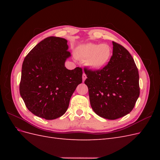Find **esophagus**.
I'll return each mask as SVG.
<instances>
[{"label": "esophagus", "mask_w": 160, "mask_h": 160, "mask_svg": "<svg viewBox=\"0 0 160 160\" xmlns=\"http://www.w3.org/2000/svg\"><path fill=\"white\" fill-rule=\"evenodd\" d=\"M82 78H83V81H84L86 79V78H87V76H86V75H85V72H83V76H82Z\"/></svg>", "instance_id": "obj_1"}]
</instances>
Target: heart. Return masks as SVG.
Returning a JSON list of instances; mask_svg holds the SVG:
<instances>
[{"label": "heart", "mask_w": 160, "mask_h": 160, "mask_svg": "<svg viewBox=\"0 0 160 160\" xmlns=\"http://www.w3.org/2000/svg\"><path fill=\"white\" fill-rule=\"evenodd\" d=\"M77 56L87 59V65L93 69H100L107 65L113 55V49L107 43H88L80 47L77 51Z\"/></svg>", "instance_id": "heart-1"}]
</instances>
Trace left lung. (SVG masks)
<instances>
[{
    "label": "left lung",
    "instance_id": "left-lung-1",
    "mask_svg": "<svg viewBox=\"0 0 160 160\" xmlns=\"http://www.w3.org/2000/svg\"><path fill=\"white\" fill-rule=\"evenodd\" d=\"M113 55L103 69L85 67V83L88 87L90 104L101 118L117 119L129 113L139 98V72L132 56L113 41Z\"/></svg>",
    "mask_w": 160,
    "mask_h": 160
}]
</instances>
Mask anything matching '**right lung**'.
I'll use <instances>...</instances> for the list:
<instances>
[{"mask_svg":"<svg viewBox=\"0 0 160 160\" xmlns=\"http://www.w3.org/2000/svg\"><path fill=\"white\" fill-rule=\"evenodd\" d=\"M65 38L49 37L28 53L24 59L19 91L27 109L38 117L51 120L68 109L76 88L82 83L81 67L67 69L71 56Z\"/></svg>","mask_w":160,"mask_h":160,"instance_id":"right-lung-1","label":"right lung"}]
</instances>
